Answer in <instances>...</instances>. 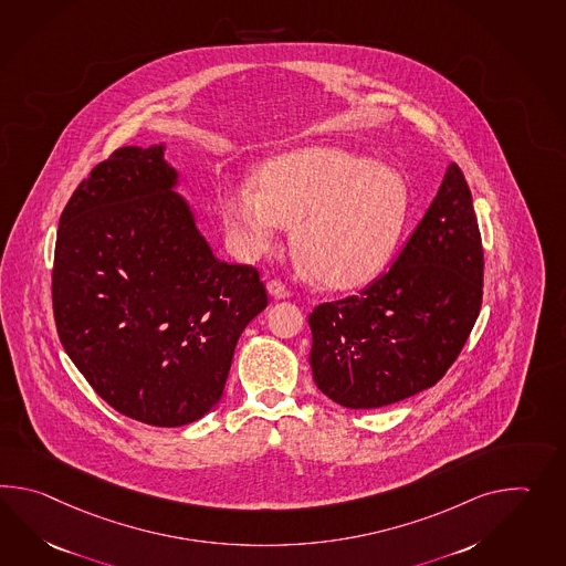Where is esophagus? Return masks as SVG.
Returning <instances> with one entry per match:
<instances>
[{"label": "esophagus", "mask_w": 566, "mask_h": 566, "mask_svg": "<svg viewBox=\"0 0 566 566\" xmlns=\"http://www.w3.org/2000/svg\"><path fill=\"white\" fill-rule=\"evenodd\" d=\"M265 289H268V294L272 296V298H276V301H284V298H289L290 290L282 284V282H277V280H270L268 284H265Z\"/></svg>", "instance_id": "1"}]
</instances>
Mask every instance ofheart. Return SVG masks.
<instances>
[{"instance_id": "b5f03b06", "label": "heart", "mask_w": 566, "mask_h": 566, "mask_svg": "<svg viewBox=\"0 0 566 566\" xmlns=\"http://www.w3.org/2000/svg\"><path fill=\"white\" fill-rule=\"evenodd\" d=\"M410 207L403 176L339 148L277 156L221 197L227 233L245 258L276 248L294 227V250L321 284L361 289L390 262Z\"/></svg>"}]
</instances>
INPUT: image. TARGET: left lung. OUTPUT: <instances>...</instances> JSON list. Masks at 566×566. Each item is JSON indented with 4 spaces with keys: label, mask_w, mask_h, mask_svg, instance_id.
<instances>
[{
    "label": "left lung",
    "mask_w": 566,
    "mask_h": 566,
    "mask_svg": "<svg viewBox=\"0 0 566 566\" xmlns=\"http://www.w3.org/2000/svg\"><path fill=\"white\" fill-rule=\"evenodd\" d=\"M483 248L471 190L447 166L434 201L390 270L308 316L318 390L345 408H381L447 374L478 321Z\"/></svg>",
    "instance_id": "1"
}]
</instances>
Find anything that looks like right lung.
<instances>
[{
    "label": "right lung",
    "mask_w": 566,
    "mask_h": 566,
    "mask_svg": "<svg viewBox=\"0 0 566 566\" xmlns=\"http://www.w3.org/2000/svg\"><path fill=\"white\" fill-rule=\"evenodd\" d=\"M164 150L119 148L78 185L59 223L52 306L64 352L105 402L175 428L221 400L268 294L255 268L214 258Z\"/></svg>",
    "instance_id": "right-lung-1"
}]
</instances>
